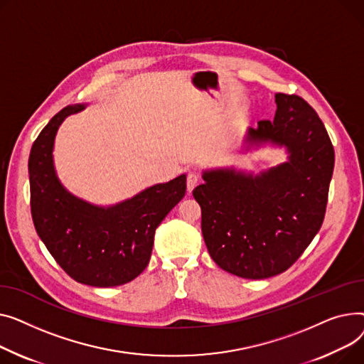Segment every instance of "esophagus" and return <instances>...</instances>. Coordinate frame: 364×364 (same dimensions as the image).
Here are the masks:
<instances>
[{"label": "esophagus", "mask_w": 364, "mask_h": 364, "mask_svg": "<svg viewBox=\"0 0 364 364\" xmlns=\"http://www.w3.org/2000/svg\"><path fill=\"white\" fill-rule=\"evenodd\" d=\"M200 176L197 175V173H194V172H191L189 175H188V178H186V186H188V191H192L194 189L198 183H200Z\"/></svg>", "instance_id": "1"}]
</instances>
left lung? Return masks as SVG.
I'll use <instances>...</instances> for the list:
<instances>
[{
    "mask_svg": "<svg viewBox=\"0 0 364 364\" xmlns=\"http://www.w3.org/2000/svg\"><path fill=\"white\" fill-rule=\"evenodd\" d=\"M274 119L250 127L247 142L285 146L288 161L247 175L207 170L192 196L215 263L245 279H266L289 269L325 219L335 151L323 122L298 95L276 94Z\"/></svg>",
    "mask_w": 364,
    "mask_h": 364,
    "instance_id": "8db88e82",
    "label": "left lung"
}]
</instances>
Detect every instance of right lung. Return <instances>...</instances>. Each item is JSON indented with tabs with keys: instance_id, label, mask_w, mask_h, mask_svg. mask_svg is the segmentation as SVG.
<instances>
[{
	"instance_id": "add662e5",
	"label": "right lung",
	"mask_w": 364,
	"mask_h": 364,
	"mask_svg": "<svg viewBox=\"0 0 364 364\" xmlns=\"http://www.w3.org/2000/svg\"><path fill=\"white\" fill-rule=\"evenodd\" d=\"M83 109V104L64 107L35 139L29 156L31 213L39 238L72 279L100 288L117 287L148 266L156 229L183 198L186 175L110 207L72 196L55 175L53 148L63 120Z\"/></svg>"
}]
</instances>
